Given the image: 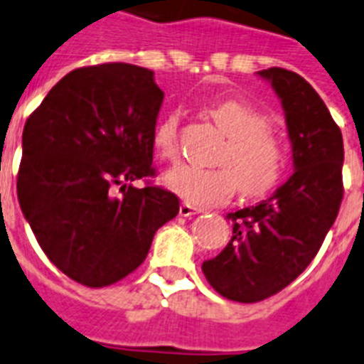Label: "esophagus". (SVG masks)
Here are the masks:
<instances>
[{
	"mask_svg": "<svg viewBox=\"0 0 364 364\" xmlns=\"http://www.w3.org/2000/svg\"><path fill=\"white\" fill-rule=\"evenodd\" d=\"M199 212H200L199 208H195V206H191V204L188 203H182L178 208V214L182 215V218H191V215L199 214Z\"/></svg>",
	"mask_w": 364,
	"mask_h": 364,
	"instance_id": "esophagus-1",
	"label": "esophagus"
}]
</instances>
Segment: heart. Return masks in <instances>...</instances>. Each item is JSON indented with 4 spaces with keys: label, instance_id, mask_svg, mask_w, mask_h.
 Masks as SVG:
<instances>
[{
    "label": "heart",
    "instance_id": "obj_1",
    "mask_svg": "<svg viewBox=\"0 0 364 364\" xmlns=\"http://www.w3.org/2000/svg\"><path fill=\"white\" fill-rule=\"evenodd\" d=\"M206 115L227 135L215 169L178 165L164 175V186L195 206L225 204L236 189L258 197L277 184L287 169V149L272 128V115L240 98H225L204 107ZM178 115L171 113L156 126L152 146L158 158L178 154Z\"/></svg>",
    "mask_w": 364,
    "mask_h": 364
}]
</instances>
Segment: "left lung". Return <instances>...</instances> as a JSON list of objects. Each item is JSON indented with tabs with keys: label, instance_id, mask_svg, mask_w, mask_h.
Segmentation results:
<instances>
[{
	"label": "left lung",
	"instance_id": "obj_1",
	"mask_svg": "<svg viewBox=\"0 0 364 364\" xmlns=\"http://www.w3.org/2000/svg\"><path fill=\"white\" fill-rule=\"evenodd\" d=\"M257 74L283 106L294 173L269 199L227 214L232 238L203 262L208 283L240 303L262 301L292 283L322 247L342 200V134L322 98L296 72Z\"/></svg>",
	"mask_w": 364,
	"mask_h": 364
}]
</instances>
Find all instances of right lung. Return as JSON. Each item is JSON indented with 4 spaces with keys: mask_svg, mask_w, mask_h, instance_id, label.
<instances>
[{
    "mask_svg": "<svg viewBox=\"0 0 364 364\" xmlns=\"http://www.w3.org/2000/svg\"><path fill=\"white\" fill-rule=\"evenodd\" d=\"M161 104L154 72L107 63L68 72L23 126L18 203L42 251L76 283L124 279L178 214L175 193L134 186L154 175Z\"/></svg>",
    "mask_w": 364,
    "mask_h": 364,
    "instance_id": "add662e5",
    "label": "right lung"
}]
</instances>
